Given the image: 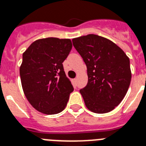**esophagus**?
<instances>
[{"label":"esophagus","mask_w":146,"mask_h":146,"mask_svg":"<svg viewBox=\"0 0 146 146\" xmlns=\"http://www.w3.org/2000/svg\"><path fill=\"white\" fill-rule=\"evenodd\" d=\"M72 82H73V84H74L75 86H76V84H77V79H72Z\"/></svg>","instance_id":"obj_1"}]
</instances>
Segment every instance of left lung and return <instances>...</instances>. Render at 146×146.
Wrapping results in <instances>:
<instances>
[{"mask_svg":"<svg viewBox=\"0 0 146 146\" xmlns=\"http://www.w3.org/2000/svg\"><path fill=\"white\" fill-rule=\"evenodd\" d=\"M72 41L87 66L88 84L80 90L86 107L96 113L110 112L129 88V58L114 43L97 35L89 34Z\"/></svg>","mask_w":146,"mask_h":146,"instance_id":"8db88e82","label":"left lung"}]
</instances>
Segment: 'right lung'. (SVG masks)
<instances>
[{
  "label": "right lung",
  "instance_id": "1",
  "mask_svg": "<svg viewBox=\"0 0 146 146\" xmlns=\"http://www.w3.org/2000/svg\"><path fill=\"white\" fill-rule=\"evenodd\" d=\"M72 46L70 39L46 38L34 41L24 52L20 67L22 88L39 112L56 114L65 108L74 88L62 63Z\"/></svg>",
  "mask_w": 146,
  "mask_h": 146
}]
</instances>
